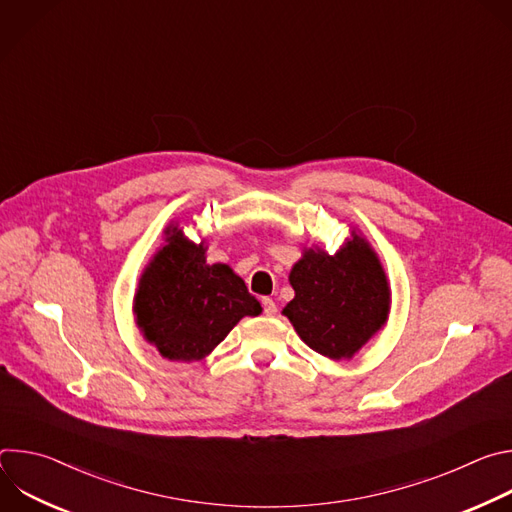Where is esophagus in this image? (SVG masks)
<instances>
[{
	"instance_id": "esophagus-1",
	"label": "esophagus",
	"mask_w": 512,
	"mask_h": 512,
	"mask_svg": "<svg viewBox=\"0 0 512 512\" xmlns=\"http://www.w3.org/2000/svg\"><path fill=\"white\" fill-rule=\"evenodd\" d=\"M263 312H265V316H275L277 314V306L271 298H263Z\"/></svg>"
}]
</instances>
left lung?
<instances>
[{"label": "left lung", "instance_id": "8db88e82", "mask_svg": "<svg viewBox=\"0 0 512 512\" xmlns=\"http://www.w3.org/2000/svg\"><path fill=\"white\" fill-rule=\"evenodd\" d=\"M296 291L283 314L316 352L350 358L385 322L389 285L375 251L354 235L336 255L306 251L289 273Z\"/></svg>", "mask_w": 512, "mask_h": 512}]
</instances>
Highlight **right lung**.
<instances>
[{
    "label": "right lung",
    "instance_id": "obj_1",
    "mask_svg": "<svg viewBox=\"0 0 512 512\" xmlns=\"http://www.w3.org/2000/svg\"><path fill=\"white\" fill-rule=\"evenodd\" d=\"M133 310L164 358L190 362L223 342L243 316L261 314V304L229 265H206L204 245L174 227L139 279Z\"/></svg>",
    "mask_w": 512,
    "mask_h": 512
}]
</instances>
